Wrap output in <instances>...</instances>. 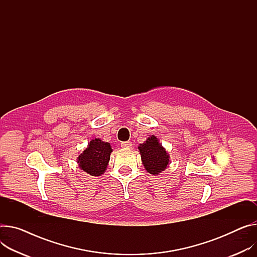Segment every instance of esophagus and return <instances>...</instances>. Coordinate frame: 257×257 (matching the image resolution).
<instances>
[{"instance_id": "esophagus-1", "label": "esophagus", "mask_w": 257, "mask_h": 257, "mask_svg": "<svg viewBox=\"0 0 257 257\" xmlns=\"http://www.w3.org/2000/svg\"><path fill=\"white\" fill-rule=\"evenodd\" d=\"M121 147L123 148H126V149H130L132 147V142L130 141H126V142H122L121 143Z\"/></svg>"}]
</instances>
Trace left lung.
Returning <instances> with one entry per match:
<instances>
[{
    "instance_id": "obj_1",
    "label": "left lung",
    "mask_w": 257,
    "mask_h": 257,
    "mask_svg": "<svg viewBox=\"0 0 257 257\" xmlns=\"http://www.w3.org/2000/svg\"><path fill=\"white\" fill-rule=\"evenodd\" d=\"M138 149L146 172L151 175H160L170 165V154L154 135L149 136Z\"/></svg>"
}]
</instances>
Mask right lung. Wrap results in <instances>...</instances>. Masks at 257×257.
<instances>
[{"mask_svg":"<svg viewBox=\"0 0 257 257\" xmlns=\"http://www.w3.org/2000/svg\"><path fill=\"white\" fill-rule=\"evenodd\" d=\"M112 151L110 143L94 138L77 157V164L79 168L90 176H101L107 170Z\"/></svg>","mask_w":257,"mask_h":257,"instance_id":"obj_1","label":"right lung"}]
</instances>
